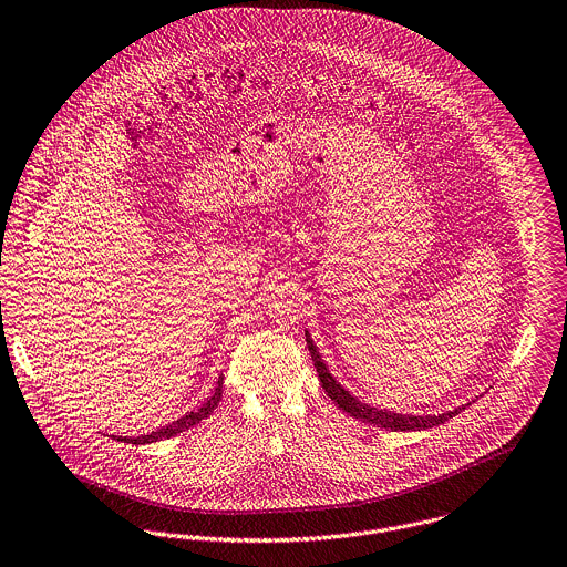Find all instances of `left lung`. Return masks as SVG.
<instances>
[{"instance_id": "obj_1", "label": "left lung", "mask_w": 567, "mask_h": 567, "mask_svg": "<svg viewBox=\"0 0 567 567\" xmlns=\"http://www.w3.org/2000/svg\"><path fill=\"white\" fill-rule=\"evenodd\" d=\"M306 344H308V351H310V358L312 362H316V369H318V375H320V383L324 388V392L331 396V401L344 410L349 416L358 419V421H364V423H373L379 427H385V430H394V432H412V430H430L434 425H442L446 423L449 419H453L455 414H460L462 410H466V405H460L455 410H449L444 414H399V412H392V410H381V408H373L360 399H355L349 390H344L338 381L336 375L329 371V364L322 360V353L320 349L316 347V342H312L310 333L306 331ZM471 405V403H468Z\"/></svg>"}]
</instances>
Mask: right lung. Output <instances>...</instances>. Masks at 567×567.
I'll return each mask as SVG.
<instances>
[{"label":"right lung","instance_id":"add662e5","mask_svg":"<svg viewBox=\"0 0 567 567\" xmlns=\"http://www.w3.org/2000/svg\"><path fill=\"white\" fill-rule=\"evenodd\" d=\"M220 396H223V375L218 379V383H216V390H214V394L200 405V408H196V410H192V412H186V414H182L177 421H173V423H168V425H164V427H159V430H155V432H148V434H140V436H114L116 442H123V444H133V446H140V444H153V442H162V439H168V436H175V434H179V432H184V430H188V427H194V425H198L203 419H207L216 408H218V403H220Z\"/></svg>","mask_w":567,"mask_h":567}]
</instances>
